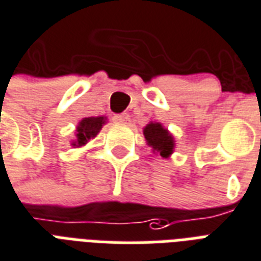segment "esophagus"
I'll return each mask as SVG.
<instances>
[{
  "mask_svg": "<svg viewBox=\"0 0 261 261\" xmlns=\"http://www.w3.org/2000/svg\"><path fill=\"white\" fill-rule=\"evenodd\" d=\"M114 121L120 122V124H128L129 116L128 114H117V116H114Z\"/></svg>",
  "mask_w": 261,
  "mask_h": 261,
  "instance_id": "34e87169",
  "label": "esophagus"
}]
</instances>
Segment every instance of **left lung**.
I'll use <instances>...</instances> for the list:
<instances>
[{
    "label": "left lung",
    "mask_w": 261,
    "mask_h": 261,
    "mask_svg": "<svg viewBox=\"0 0 261 261\" xmlns=\"http://www.w3.org/2000/svg\"><path fill=\"white\" fill-rule=\"evenodd\" d=\"M145 140L149 147H152L153 152L159 153L162 158H169L174 151V137L166 128H163L161 122H149L144 129Z\"/></svg>",
    "instance_id": "obj_1"
}]
</instances>
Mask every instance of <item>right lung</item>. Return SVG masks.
Wrapping results in <instances>:
<instances>
[{
  "mask_svg": "<svg viewBox=\"0 0 261 261\" xmlns=\"http://www.w3.org/2000/svg\"><path fill=\"white\" fill-rule=\"evenodd\" d=\"M106 122V117H88L83 118L76 129V139L72 141L73 147H82L94 139Z\"/></svg>",
  "mask_w": 261,
  "mask_h": 261,
  "instance_id": "right-lung-1",
  "label": "right lung"
}]
</instances>
